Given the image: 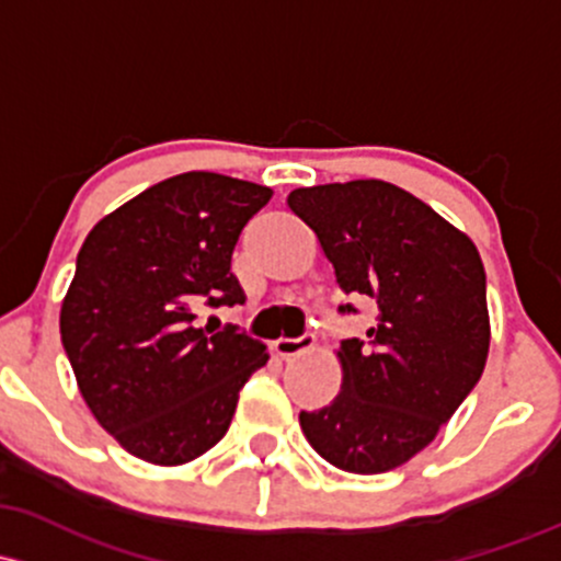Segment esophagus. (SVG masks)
<instances>
[{"mask_svg":"<svg viewBox=\"0 0 561 561\" xmlns=\"http://www.w3.org/2000/svg\"><path fill=\"white\" fill-rule=\"evenodd\" d=\"M313 332H304V335L298 337H279V341H274V351L279 356H285V359H290V356H298L304 354V351L313 348Z\"/></svg>","mask_w":561,"mask_h":561,"instance_id":"34e87169","label":"esophagus"}]
</instances>
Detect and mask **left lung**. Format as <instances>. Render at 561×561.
<instances>
[{"label":"left lung","instance_id":"1","mask_svg":"<svg viewBox=\"0 0 561 561\" xmlns=\"http://www.w3.org/2000/svg\"><path fill=\"white\" fill-rule=\"evenodd\" d=\"M287 205L317 233L341 290L378 309L367 341H341V393L300 412V428L337 469H397L434 442L482 378V257L426 202L386 181L295 188ZM337 311L356 313L351 304Z\"/></svg>","mask_w":561,"mask_h":561}]
</instances>
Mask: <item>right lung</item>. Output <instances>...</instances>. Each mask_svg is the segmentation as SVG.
<instances>
[{
    "instance_id": "add662e5",
    "label": "right lung",
    "mask_w": 561,
    "mask_h": 561,
    "mask_svg": "<svg viewBox=\"0 0 561 561\" xmlns=\"http://www.w3.org/2000/svg\"><path fill=\"white\" fill-rule=\"evenodd\" d=\"M268 186L183 172L98 220L60 306V341L95 421L127 453L181 466L224 439L239 391L268 362L237 324L196 328L199 304L242 306L231 271Z\"/></svg>"
}]
</instances>
